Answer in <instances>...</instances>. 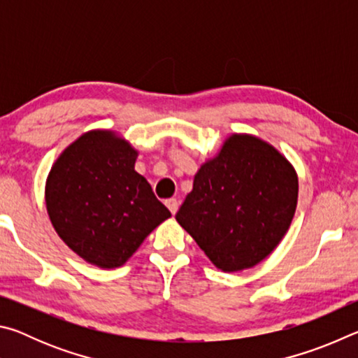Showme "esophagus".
Here are the masks:
<instances>
[{
    "mask_svg": "<svg viewBox=\"0 0 358 358\" xmlns=\"http://www.w3.org/2000/svg\"><path fill=\"white\" fill-rule=\"evenodd\" d=\"M166 205H167V208L171 210V213L172 215H175L178 211V205H180V202L177 201V199H167L166 201Z\"/></svg>",
    "mask_w": 358,
    "mask_h": 358,
    "instance_id": "34e87169",
    "label": "esophagus"
}]
</instances>
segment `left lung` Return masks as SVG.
Returning <instances> with one entry per match:
<instances>
[{
    "label": "left lung",
    "mask_w": 358,
    "mask_h": 358,
    "mask_svg": "<svg viewBox=\"0 0 358 358\" xmlns=\"http://www.w3.org/2000/svg\"><path fill=\"white\" fill-rule=\"evenodd\" d=\"M299 177L287 157L252 134H230L194 175L175 220L226 273L252 268L294 220Z\"/></svg>",
    "instance_id": "8db88e82"
}]
</instances>
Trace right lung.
I'll use <instances>...</instances> for the list:
<instances>
[{
    "label": "right lung",
    "instance_id": "obj_1",
    "mask_svg": "<svg viewBox=\"0 0 358 358\" xmlns=\"http://www.w3.org/2000/svg\"><path fill=\"white\" fill-rule=\"evenodd\" d=\"M138 151L112 129H92L63 150L45 181L58 237L85 262L118 268L171 217L145 177Z\"/></svg>",
    "mask_w": 358,
    "mask_h": 358
}]
</instances>
